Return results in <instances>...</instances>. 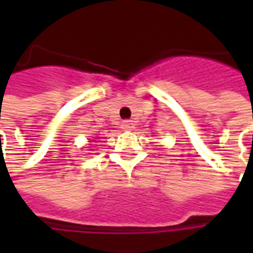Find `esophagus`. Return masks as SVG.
Instances as JSON below:
<instances>
[{
	"instance_id": "1",
	"label": "esophagus",
	"mask_w": 253,
	"mask_h": 253,
	"mask_svg": "<svg viewBox=\"0 0 253 253\" xmlns=\"http://www.w3.org/2000/svg\"><path fill=\"white\" fill-rule=\"evenodd\" d=\"M121 126H122V129H132V122L131 121H122Z\"/></svg>"
}]
</instances>
